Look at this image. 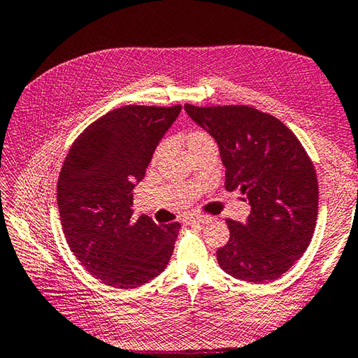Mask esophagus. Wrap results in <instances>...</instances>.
<instances>
[{"label":"esophagus","mask_w":358,"mask_h":358,"mask_svg":"<svg viewBox=\"0 0 358 358\" xmlns=\"http://www.w3.org/2000/svg\"><path fill=\"white\" fill-rule=\"evenodd\" d=\"M189 222L208 223V222H210V217H206V215H194V217H189Z\"/></svg>","instance_id":"obj_1"}]
</instances>
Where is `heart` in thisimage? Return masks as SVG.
I'll return each mask as SVG.
<instances>
[{"label": "heart", "instance_id": "obj_1", "mask_svg": "<svg viewBox=\"0 0 358 358\" xmlns=\"http://www.w3.org/2000/svg\"><path fill=\"white\" fill-rule=\"evenodd\" d=\"M206 143H214V141H212L210 136L206 132H203V131H191V132L187 134V136H186V146H187V149L201 146V144H206ZM163 149H164V143L159 144V146H158V149L155 152V157H158L159 154H162Z\"/></svg>", "mask_w": 358, "mask_h": 358}]
</instances>
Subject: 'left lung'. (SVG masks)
<instances>
[{
	"label": "left lung",
	"mask_w": 358,
	"mask_h": 358,
	"mask_svg": "<svg viewBox=\"0 0 358 358\" xmlns=\"http://www.w3.org/2000/svg\"><path fill=\"white\" fill-rule=\"evenodd\" d=\"M185 110L217 141L226 191L250 204L245 223L226 220L231 237L217 250L220 268L250 283L283 275L305 254L317 222V173L305 148L278 118L249 106Z\"/></svg>",
	"instance_id": "left-lung-1"
}]
</instances>
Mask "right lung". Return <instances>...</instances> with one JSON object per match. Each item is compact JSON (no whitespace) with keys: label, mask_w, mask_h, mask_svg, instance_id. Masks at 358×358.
Segmentation results:
<instances>
[{"label":"right lung","mask_w":358,"mask_h":358,"mask_svg":"<svg viewBox=\"0 0 358 358\" xmlns=\"http://www.w3.org/2000/svg\"><path fill=\"white\" fill-rule=\"evenodd\" d=\"M181 106H123L72 143L57 186L62 226L73 255L104 285L129 289L159 275L180 223L134 220V187Z\"/></svg>","instance_id":"obj_1"}]
</instances>
